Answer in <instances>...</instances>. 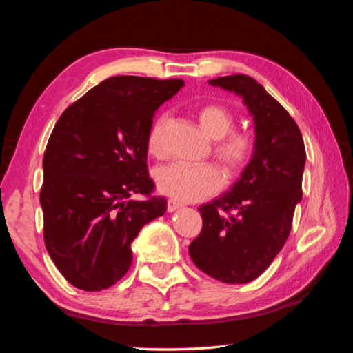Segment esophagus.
Listing matches in <instances>:
<instances>
[{
	"mask_svg": "<svg viewBox=\"0 0 353 353\" xmlns=\"http://www.w3.org/2000/svg\"><path fill=\"white\" fill-rule=\"evenodd\" d=\"M179 207H182L181 202H177V201H174V199H168V204H166V208H168V212H170V213H172L174 210H177Z\"/></svg>",
	"mask_w": 353,
	"mask_h": 353,
	"instance_id": "esophagus-1",
	"label": "esophagus"
}]
</instances>
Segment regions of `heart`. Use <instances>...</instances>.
I'll list each match as a JSON object with an SVG mask.
<instances>
[{
    "mask_svg": "<svg viewBox=\"0 0 353 353\" xmlns=\"http://www.w3.org/2000/svg\"><path fill=\"white\" fill-rule=\"evenodd\" d=\"M201 129L213 139V155L229 176H235L249 163L255 141L246 130L232 129L235 118L225 105L204 104L196 112ZM170 124L168 113H160L152 119L146 135V151L154 159L165 157V132ZM155 183L160 193L181 202L205 199L219 191L223 176L210 163L160 166L155 171Z\"/></svg>",
    "mask_w": 353,
    "mask_h": 353,
    "instance_id": "heart-1",
    "label": "heart"
}]
</instances>
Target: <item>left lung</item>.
<instances>
[{
  "label": "left lung",
  "instance_id": "8db88e82",
  "mask_svg": "<svg viewBox=\"0 0 353 353\" xmlns=\"http://www.w3.org/2000/svg\"><path fill=\"white\" fill-rule=\"evenodd\" d=\"M208 83L243 98L254 118L255 148L230 191L199 207L202 230L188 252L207 276L248 283L266 271L290 235L302 199L305 146L294 119L254 77L232 74Z\"/></svg>",
  "mask_w": 353,
  "mask_h": 353
}]
</instances>
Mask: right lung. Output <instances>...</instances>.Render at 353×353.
<instances>
[{
    "label": "right lung",
    "mask_w": 353,
    "mask_h": 353,
    "mask_svg": "<svg viewBox=\"0 0 353 353\" xmlns=\"http://www.w3.org/2000/svg\"><path fill=\"white\" fill-rule=\"evenodd\" d=\"M182 87V79L113 76L57 119L43 155V238L76 288L115 285L129 271L141 227L166 212L163 196H152L146 135L154 112Z\"/></svg>",
    "instance_id": "add662e5"
}]
</instances>
